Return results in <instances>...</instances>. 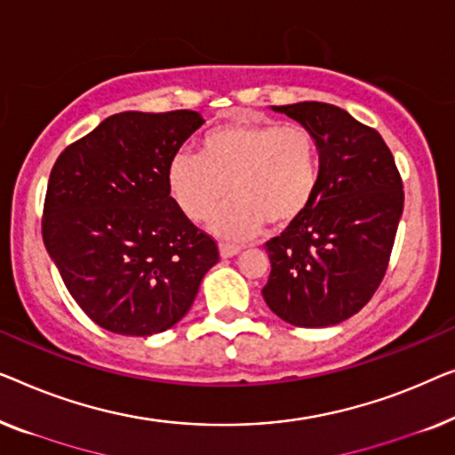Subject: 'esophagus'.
<instances>
[{
    "instance_id": "1",
    "label": "esophagus",
    "mask_w": 455,
    "mask_h": 455,
    "mask_svg": "<svg viewBox=\"0 0 455 455\" xmlns=\"http://www.w3.org/2000/svg\"><path fill=\"white\" fill-rule=\"evenodd\" d=\"M236 253H241V247L236 245H227V243H222L220 245V258H235Z\"/></svg>"
}]
</instances>
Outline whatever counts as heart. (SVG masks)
Returning <instances> with one entry per match:
<instances>
[{
	"label": "heart",
	"mask_w": 455,
	"mask_h": 455,
	"mask_svg": "<svg viewBox=\"0 0 455 455\" xmlns=\"http://www.w3.org/2000/svg\"><path fill=\"white\" fill-rule=\"evenodd\" d=\"M322 155L315 133L305 125L267 117H241L208 130L197 158L172 156L166 188L185 219L202 225L214 219L222 239L245 241L264 225L284 228L315 202Z\"/></svg>",
	"instance_id": "obj_1"
}]
</instances>
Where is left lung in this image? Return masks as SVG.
Returning a JSON list of instances; mask_svg holds the SVG:
<instances>
[{
  "mask_svg": "<svg viewBox=\"0 0 455 455\" xmlns=\"http://www.w3.org/2000/svg\"><path fill=\"white\" fill-rule=\"evenodd\" d=\"M315 133L322 179L311 208L266 243L264 300L286 323L328 328L353 317L386 276L404 210L394 156L344 108L305 100L272 107Z\"/></svg>",
  "mask_w": 455,
  "mask_h": 455,
  "instance_id": "obj_1",
  "label": "left lung"
}]
</instances>
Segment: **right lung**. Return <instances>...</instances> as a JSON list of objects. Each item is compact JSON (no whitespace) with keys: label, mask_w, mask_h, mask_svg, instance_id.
<instances>
[{"label":"right lung","mask_w":455,"mask_h":455,"mask_svg":"<svg viewBox=\"0 0 455 455\" xmlns=\"http://www.w3.org/2000/svg\"><path fill=\"white\" fill-rule=\"evenodd\" d=\"M202 124L188 108L111 115L51 169L44 247L80 309L113 334L172 328L219 261L216 241L166 188L169 163Z\"/></svg>","instance_id":"add662e5"}]
</instances>
